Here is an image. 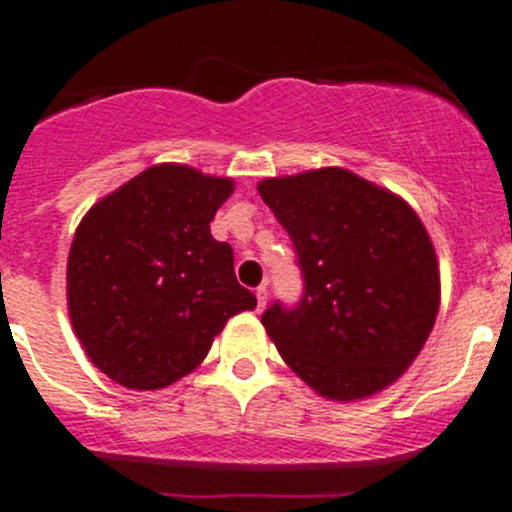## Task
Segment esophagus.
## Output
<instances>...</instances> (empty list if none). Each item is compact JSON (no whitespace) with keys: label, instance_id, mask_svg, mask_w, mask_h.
I'll return each instance as SVG.
<instances>
[{"label":"esophagus","instance_id":"obj_1","mask_svg":"<svg viewBox=\"0 0 512 512\" xmlns=\"http://www.w3.org/2000/svg\"><path fill=\"white\" fill-rule=\"evenodd\" d=\"M266 300H269V289H266V284H261V287H256V302H259V310H264Z\"/></svg>","mask_w":512,"mask_h":512}]
</instances>
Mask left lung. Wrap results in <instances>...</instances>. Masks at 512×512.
I'll list each match as a JSON object with an SVG mask.
<instances>
[{"mask_svg":"<svg viewBox=\"0 0 512 512\" xmlns=\"http://www.w3.org/2000/svg\"><path fill=\"white\" fill-rule=\"evenodd\" d=\"M292 238L305 292L261 315L282 359L320 397L354 402L405 374L441 302L433 243L408 202L338 166L259 184Z\"/></svg>","mask_w":512,"mask_h":512,"instance_id":"left-lung-1","label":"left lung"}]
</instances>
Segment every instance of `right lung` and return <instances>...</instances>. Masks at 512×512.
<instances>
[{
    "label": "right lung",
    "instance_id": "add662e5",
    "mask_svg": "<svg viewBox=\"0 0 512 512\" xmlns=\"http://www.w3.org/2000/svg\"><path fill=\"white\" fill-rule=\"evenodd\" d=\"M233 179L158 164L81 217L66 300L89 361L128 390H161L202 364L233 315L256 307L233 248L212 238Z\"/></svg>",
    "mask_w": 512,
    "mask_h": 512
}]
</instances>
